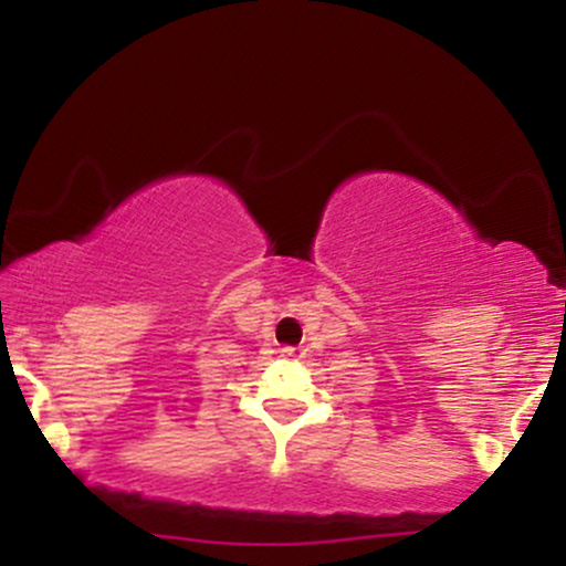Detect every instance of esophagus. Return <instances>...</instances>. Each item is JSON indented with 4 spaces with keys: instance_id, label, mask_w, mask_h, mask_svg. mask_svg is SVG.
<instances>
[{
    "instance_id": "obj_1",
    "label": "esophagus",
    "mask_w": 566,
    "mask_h": 566,
    "mask_svg": "<svg viewBox=\"0 0 566 566\" xmlns=\"http://www.w3.org/2000/svg\"><path fill=\"white\" fill-rule=\"evenodd\" d=\"M279 354H282L284 359H297V356H301L303 350L301 348H292V346H284L282 350H279Z\"/></svg>"
}]
</instances>
